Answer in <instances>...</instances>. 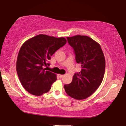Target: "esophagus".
<instances>
[{"label": "esophagus", "instance_id": "obj_1", "mask_svg": "<svg viewBox=\"0 0 126 126\" xmlns=\"http://www.w3.org/2000/svg\"><path fill=\"white\" fill-rule=\"evenodd\" d=\"M58 76H59V77H60V78H63L64 76L63 75H61V74H59Z\"/></svg>", "mask_w": 126, "mask_h": 126}]
</instances>
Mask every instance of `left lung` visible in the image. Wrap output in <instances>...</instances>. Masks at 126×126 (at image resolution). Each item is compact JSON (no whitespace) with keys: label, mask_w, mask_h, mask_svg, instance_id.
Segmentation results:
<instances>
[{"label":"left lung","mask_w":126,"mask_h":126,"mask_svg":"<svg viewBox=\"0 0 126 126\" xmlns=\"http://www.w3.org/2000/svg\"><path fill=\"white\" fill-rule=\"evenodd\" d=\"M74 49L77 63L82 70L73 75L71 83L64 85L68 95L77 100L91 96L100 86L105 71V60L100 45L86 35L67 37Z\"/></svg>","instance_id":"left-lung-1"}]
</instances>
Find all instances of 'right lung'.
<instances>
[{
	"instance_id": "obj_1",
	"label": "right lung",
	"mask_w": 126,
	"mask_h": 126,
	"mask_svg": "<svg viewBox=\"0 0 126 126\" xmlns=\"http://www.w3.org/2000/svg\"><path fill=\"white\" fill-rule=\"evenodd\" d=\"M67 41L65 38L39 34L26 41L18 52L16 71L21 83L28 93L40 96L48 92L57 79L56 75L47 71L48 61Z\"/></svg>"
}]
</instances>
